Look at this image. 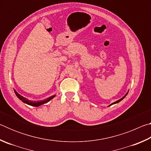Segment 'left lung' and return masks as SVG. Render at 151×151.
<instances>
[{"label":"left lung","mask_w":151,"mask_h":151,"mask_svg":"<svg viewBox=\"0 0 151 151\" xmlns=\"http://www.w3.org/2000/svg\"><path fill=\"white\" fill-rule=\"evenodd\" d=\"M127 94H128V93H127L126 94H125V95H124V96L123 97H122V98H121V99H119V100H118V101H116V102H114V103H112V104H111V105H110V106H111V105H112V104H116V103H119V102H120V101H121L122 100V99H123L124 98V97H125V96H126L127 95Z\"/></svg>","instance_id":"8db88e82"}]
</instances>
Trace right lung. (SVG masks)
<instances>
[{"instance_id":"add662e5","label":"right lung","mask_w":151,"mask_h":151,"mask_svg":"<svg viewBox=\"0 0 151 151\" xmlns=\"http://www.w3.org/2000/svg\"><path fill=\"white\" fill-rule=\"evenodd\" d=\"M14 93L15 94H16L17 96L19 98L20 100H21L22 102H24V103H27L28 104H29V105H31V106H39L40 105H41V104H45L48 103V101H50L51 99H52L55 96V95L54 96H52L49 97V98H47V99H45V100H43L42 101H39V102H35V101H29L27 99L24 98V97H23L21 95H20V94L17 93V92L14 90Z\"/></svg>"}]
</instances>
